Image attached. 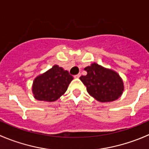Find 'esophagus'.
<instances>
[{
    "instance_id": "obj_1",
    "label": "esophagus",
    "mask_w": 149,
    "mask_h": 149,
    "mask_svg": "<svg viewBox=\"0 0 149 149\" xmlns=\"http://www.w3.org/2000/svg\"><path fill=\"white\" fill-rule=\"evenodd\" d=\"M80 76H81V73H78V74L75 75L74 78H76V79H78V78H79Z\"/></svg>"
}]
</instances>
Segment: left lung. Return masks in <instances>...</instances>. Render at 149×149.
Instances as JSON below:
<instances>
[{"mask_svg": "<svg viewBox=\"0 0 149 149\" xmlns=\"http://www.w3.org/2000/svg\"><path fill=\"white\" fill-rule=\"evenodd\" d=\"M86 76L81 81L86 86L88 93L100 102H111L117 100L124 90L123 81L116 72L93 63L85 68Z\"/></svg>", "mask_w": 149, "mask_h": 149, "instance_id": "left-lung-1", "label": "left lung"}]
</instances>
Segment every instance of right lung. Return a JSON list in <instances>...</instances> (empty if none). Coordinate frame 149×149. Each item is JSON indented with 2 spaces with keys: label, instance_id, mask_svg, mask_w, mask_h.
<instances>
[{
  "label": "right lung",
  "instance_id": "1",
  "mask_svg": "<svg viewBox=\"0 0 149 149\" xmlns=\"http://www.w3.org/2000/svg\"><path fill=\"white\" fill-rule=\"evenodd\" d=\"M73 76L68 71L58 65H54L44 74L38 76L33 81V92L38 100H57L66 92Z\"/></svg>",
  "mask_w": 149,
  "mask_h": 149
}]
</instances>
